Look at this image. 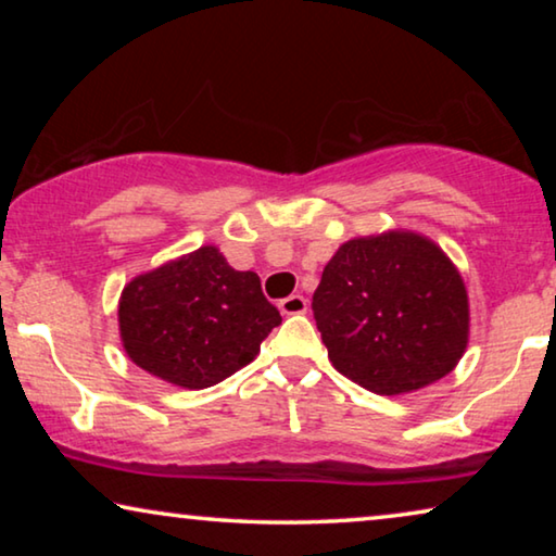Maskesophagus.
<instances>
[{
    "label": "esophagus",
    "instance_id": "34e87169",
    "mask_svg": "<svg viewBox=\"0 0 556 556\" xmlns=\"http://www.w3.org/2000/svg\"><path fill=\"white\" fill-rule=\"evenodd\" d=\"M278 308H280V314H283V316H299V314H306L308 303L301 293H293V295H288V299L280 301Z\"/></svg>",
    "mask_w": 556,
    "mask_h": 556
}]
</instances>
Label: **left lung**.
<instances>
[{"label": "left lung", "instance_id": "left-lung-1", "mask_svg": "<svg viewBox=\"0 0 556 556\" xmlns=\"http://www.w3.org/2000/svg\"><path fill=\"white\" fill-rule=\"evenodd\" d=\"M311 306L333 369L387 397L451 375L468 346L460 270L413 230L346 240L326 263Z\"/></svg>", "mask_w": 556, "mask_h": 556}]
</instances>
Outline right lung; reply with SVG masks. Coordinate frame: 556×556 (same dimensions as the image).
Instances as JSON below:
<instances>
[{
	"mask_svg": "<svg viewBox=\"0 0 556 556\" xmlns=\"http://www.w3.org/2000/svg\"><path fill=\"white\" fill-rule=\"evenodd\" d=\"M278 324L257 273L235 270L215 245L141 273L118 299L128 359L185 390H204L245 367Z\"/></svg>",
	"mask_w": 556,
	"mask_h": 556,
	"instance_id": "1",
	"label": "right lung"
}]
</instances>
